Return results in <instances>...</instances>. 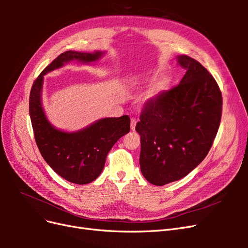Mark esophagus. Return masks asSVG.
I'll list each match as a JSON object with an SVG mask.
<instances>
[{"label": "esophagus", "mask_w": 248, "mask_h": 248, "mask_svg": "<svg viewBox=\"0 0 248 248\" xmlns=\"http://www.w3.org/2000/svg\"><path fill=\"white\" fill-rule=\"evenodd\" d=\"M136 125H137V119H136V118H131V122H130L131 130H134V129H136Z\"/></svg>", "instance_id": "1"}]
</instances>
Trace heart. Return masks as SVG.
<instances>
[{
    "label": "heart",
    "mask_w": 248,
    "mask_h": 248,
    "mask_svg": "<svg viewBox=\"0 0 248 248\" xmlns=\"http://www.w3.org/2000/svg\"><path fill=\"white\" fill-rule=\"evenodd\" d=\"M162 89H163L162 85H158L157 87H155L153 89V91L151 92V94H150V97H155L157 94H159L162 91Z\"/></svg>",
    "instance_id": "obj_1"
}]
</instances>
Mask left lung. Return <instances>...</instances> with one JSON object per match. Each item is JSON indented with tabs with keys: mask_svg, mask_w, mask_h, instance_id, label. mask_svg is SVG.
I'll list each match as a JSON object with an SVG mask.
<instances>
[{
	"mask_svg": "<svg viewBox=\"0 0 248 248\" xmlns=\"http://www.w3.org/2000/svg\"><path fill=\"white\" fill-rule=\"evenodd\" d=\"M178 60L186 69L183 78L147 100L136 126L141 174L157 186L182 179L204 160L221 119L222 96L214 78L197 60Z\"/></svg>",
	"mask_w": 248,
	"mask_h": 248,
	"instance_id": "1",
	"label": "left lung"
}]
</instances>
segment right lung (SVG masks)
Listing matches in <instances>:
<instances>
[{"label":"right lung","instance_id":"right-lung-1","mask_svg":"<svg viewBox=\"0 0 248 248\" xmlns=\"http://www.w3.org/2000/svg\"><path fill=\"white\" fill-rule=\"evenodd\" d=\"M102 52L95 54L68 50L58 56L43 69L33 82L30 93L29 110L37 147L48 166L59 176L76 184H88L101 174L107 155L116 141L130 130V118L99 120L88 128L68 133L52 127L46 120L41 107L40 93L46 73L61 67L65 62L79 60L92 62Z\"/></svg>","mask_w":248,"mask_h":248}]
</instances>
